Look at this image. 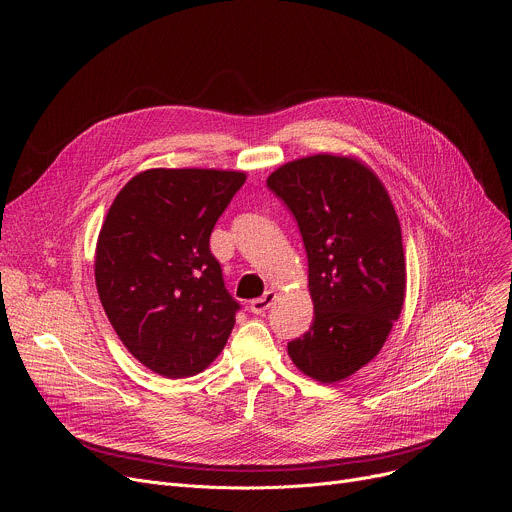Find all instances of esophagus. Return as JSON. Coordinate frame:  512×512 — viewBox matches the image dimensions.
Segmentation results:
<instances>
[{
  "label": "esophagus",
  "mask_w": 512,
  "mask_h": 512,
  "mask_svg": "<svg viewBox=\"0 0 512 512\" xmlns=\"http://www.w3.org/2000/svg\"><path fill=\"white\" fill-rule=\"evenodd\" d=\"M275 298H277V294L273 289H269V291H265V294L261 296V298H257V300H253L251 304H249V310L253 312V314H265L269 308H271V304L275 302Z\"/></svg>",
  "instance_id": "esophagus-1"
}]
</instances>
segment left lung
Wrapping results in <instances>:
<instances>
[{"label":"left lung","mask_w":512,"mask_h":512,"mask_svg":"<svg viewBox=\"0 0 512 512\" xmlns=\"http://www.w3.org/2000/svg\"><path fill=\"white\" fill-rule=\"evenodd\" d=\"M267 188L296 218L314 302L310 330L287 342V352L308 377L342 381L379 354L401 314L399 218L379 178L350 158L289 162Z\"/></svg>","instance_id":"8db88e82"}]
</instances>
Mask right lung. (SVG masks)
Wrapping results in <instances>:
<instances>
[{
  "label": "right lung",
  "mask_w": 512,
  "mask_h": 512,
  "mask_svg": "<svg viewBox=\"0 0 512 512\" xmlns=\"http://www.w3.org/2000/svg\"><path fill=\"white\" fill-rule=\"evenodd\" d=\"M245 180L243 172L148 170L107 212L95 257L99 298L125 348L158 375L200 373L231 336L241 304L210 235Z\"/></svg>",
  "instance_id": "obj_1"
}]
</instances>
